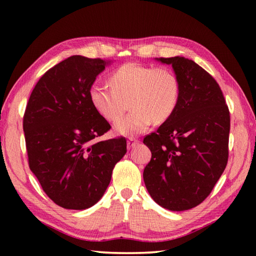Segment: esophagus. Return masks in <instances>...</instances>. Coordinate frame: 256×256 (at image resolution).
Instances as JSON below:
<instances>
[{
  "label": "esophagus",
  "mask_w": 256,
  "mask_h": 256,
  "mask_svg": "<svg viewBox=\"0 0 256 256\" xmlns=\"http://www.w3.org/2000/svg\"><path fill=\"white\" fill-rule=\"evenodd\" d=\"M136 144H138V138H128V149L134 148V146H136Z\"/></svg>",
  "instance_id": "1"
}]
</instances>
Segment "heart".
I'll use <instances>...</instances> for the list:
<instances>
[{"mask_svg":"<svg viewBox=\"0 0 256 256\" xmlns=\"http://www.w3.org/2000/svg\"><path fill=\"white\" fill-rule=\"evenodd\" d=\"M108 84L110 88L99 84L90 86L89 100L94 110L110 123L120 120L128 104L131 112L115 126V131L124 136L144 133L152 122H166L180 98L178 78L164 66L125 63L110 73Z\"/></svg>","mask_w":256,"mask_h":256,"instance_id":"b5f03b06","label":"heart"}]
</instances>
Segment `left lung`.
Listing matches in <instances>:
<instances>
[{
    "mask_svg": "<svg viewBox=\"0 0 256 256\" xmlns=\"http://www.w3.org/2000/svg\"><path fill=\"white\" fill-rule=\"evenodd\" d=\"M158 60L172 64L180 98L172 118L144 138L151 151L144 180L156 203L184 211L209 196L227 166L230 114L218 82L204 68L180 56Z\"/></svg>",
    "mask_w": 256,
    "mask_h": 256,
    "instance_id": "obj_1",
    "label": "left lung"
}]
</instances>
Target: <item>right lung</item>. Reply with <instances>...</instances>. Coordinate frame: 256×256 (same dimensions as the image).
Wrapping results in <instances>:
<instances>
[{
  "instance_id": "add662e5",
  "label": "right lung",
  "mask_w": 256,
  "mask_h": 256,
  "mask_svg": "<svg viewBox=\"0 0 256 256\" xmlns=\"http://www.w3.org/2000/svg\"><path fill=\"white\" fill-rule=\"evenodd\" d=\"M106 62L73 55L34 86L24 115L29 168L56 204L84 210L100 200L115 164L126 154L123 136L98 141L110 125L94 110L89 86Z\"/></svg>"
}]
</instances>
